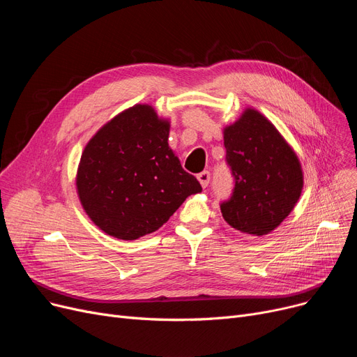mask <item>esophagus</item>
<instances>
[{
    "mask_svg": "<svg viewBox=\"0 0 357 357\" xmlns=\"http://www.w3.org/2000/svg\"><path fill=\"white\" fill-rule=\"evenodd\" d=\"M210 178H211V175H210L208 171H204V172H201V174L198 175V181H199L202 188H207L208 182H210Z\"/></svg>",
    "mask_w": 357,
    "mask_h": 357,
    "instance_id": "34e87169",
    "label": "esophagus"
}]
</instances>
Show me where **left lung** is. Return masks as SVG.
I'll list each match as a JSON object with an SVG mask.
<instances>
[{
    "mask_svg": "<svg viewBox=\"0 0 357 357\" xmlns=\"http://www.w3.org/2000/svg\"><path fill=\"white\" fill-rule=\"evenodd\" d=\"M233 192L220 204L224 220L253 236L271 233L294 210L303 190L301 165L275 126L248 109L224 130Z\"/></svg>",
    "mask_w": 357,
    "mask_h": 357,
    "instance_id": "1",
    "label": "left lung"
}]
</instances>
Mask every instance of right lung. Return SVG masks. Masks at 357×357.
Listing matches in <instances>:
<instances>
[{
	"label": "right lung",
	"instance_id": "add662e5",
	"mask_svg": "<svg viewBox=\"0 0 357 357\" xmlns=\"http://www.w3.org/2000/svg\"><path fill=\"white\" fill-rule=\"evenodd\" d=\"M169 123L150 105L108 121L86 144L77 186L82 207L107 234L136 240L156 231L186 197L202 191L167 144Z\"/></svg>",
	"mask_w": 357,
	"mask_h": 357
}]
</instances>
